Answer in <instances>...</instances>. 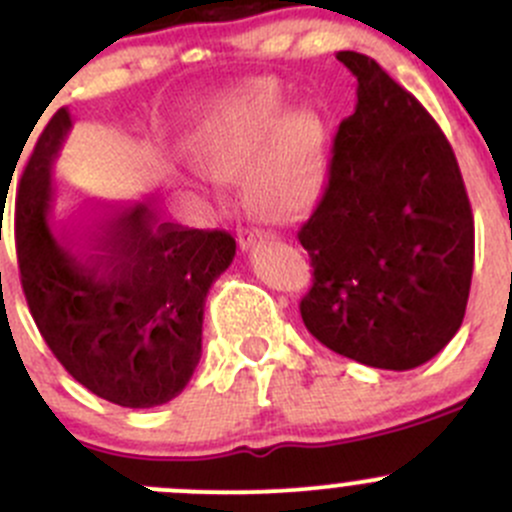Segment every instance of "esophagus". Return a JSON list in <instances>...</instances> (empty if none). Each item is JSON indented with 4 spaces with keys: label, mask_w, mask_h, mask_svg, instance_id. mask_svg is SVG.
<instances>
[{
    "label": "esophagus",
    "mask_w": 512,
    "mask_h": 512,
    "mask_svg": "<svg viewBox=\"0 0 512 512\" xmlns=\"http://www.w3.org/2000/svg\"><path fill=\"white\" fill-rule=\"evenodd\" d=\"M266 239H271V236H268L266 231L246 229V231H241V236H239V249H241V251H249L251 246L261 244V241H266Z\"/></svg>",
    "instance_id": "1"
}]
</instances>
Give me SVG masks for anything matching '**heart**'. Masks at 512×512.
<instances>
[{
	"label": "heart",
	"instance_id": "b5f03b06",
	"mask_svg": "<svg viewBox=\"0 0 512 512\" xmlns=\"http://www.w3.org/2000/svg\"><path fill=\"white\" fill-rule=\"evenodd\" d=\"M320 135L308 115H288L268 93L244 98L209 120L192 142V162L231 179L244 169L246 194L268 219H291L313 189Z\"/></svg>",
	"mask_w": 512,
	"mask_h": 512
}]
</instances>
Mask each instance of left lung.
<instances>
[{"instance_id":"8db88e82","label":"left lung","mask_w":512,"mask_h":512,"mask_svg":"<svg viewBox=\"0 0 512 512\" xmlns=\"http://www.w3.org/2000/svg\"><path fill=\"white\" fill-rule=\"evenodd\" d=\"M355 113L298 241L313 263L310 335L377 370H414L458 333L473 276V214L456 155L412 93L357 51Z\"/></svg>"}]
</instances>
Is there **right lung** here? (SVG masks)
Masks as SVG:
<instances>
[{
  "instance_id": "add662e5",
  "label": "right lung",
  "mask_w": 512,
  "mask_h": 512,
  "mask_svg": "<svg viewBox=\"0 0 512 512\" xmlns=\"http://www.w3.org/2000/svg\"><path fill=\"white\" fill-rule=\"evenodd\" d=\"M71 113L41 133L17 192V256L34 323L56 360L105 402L175 399L202 357L204 300L236 256L226 231L160 224L147 209L71 231L51 160Z\"/></svg>"
}]
</instances>
